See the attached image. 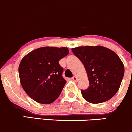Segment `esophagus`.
Returning a JSON list of instances; mask_svg holds the SVG:
<instances>
[{
  "instance_id": "34e87169",
  "label": "esophagus",
  "mask_w": 132,
  "mask_h": 132,
  "mask_svg": "<svg viewBox=\"0 0 132 132\" xmlns=\"http://www.w3.org/2000/svg\"><path fill=\"white\" fill-rule=\"evenodd\" d=\"M72 79H73V80L75 81V82H77V81H78V78H77V77H76V76H73L72 78Z\"/></svg>"
}]
</instances>
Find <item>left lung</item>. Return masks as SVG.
Returning <instances> with one entry per match:
<instances>
[{
	"label": "left lung",
	"mask_w": 132,
	"mask_h": 132,
	"mask_svg": "<svg viewBox=\"0 0 132 132\" xmlns=\"http://www.w3.org/2000/svg\"><path fill=\"white\" fill-rule=\"evenodd\" d=\"M83 63L89 86L81 90L83 98L91 103H100L112 98L119 90L125 68L114 52L102 46H78L71 49Z\"/></svg>",
	"instance_id": "obj_1"
}]
</instances>
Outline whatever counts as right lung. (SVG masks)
Wrapping results in <instances>:
<instances>
[{
  "label": "right lung",
  "mask_w": 132,
  "mask_h": 132,
  "mask_svg": "<svg viewBox=\"0 0 132 132\" xmlns=\"http://www.w3.org/2000/svg\"><path fill=\"white\" fill-rule=\"evenodd\" d=\"M69 54L66 47L46 46L34 50L21 61L18 73L21 85L32 100L50 104L59 96L66 81L59 61Z\"/></svg>",
  "instance_id": "add662e5"
}]
</instances>
